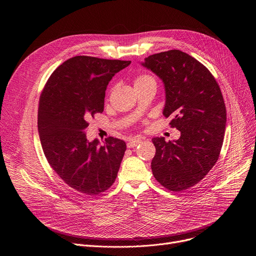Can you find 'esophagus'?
<instances>
[{
    "mask_svg": "<svg viewBox=\"0 0 256 256\" xmlns=\"http://www.w3.org/2000/svg\"><path fill=\"white\" fill-rule=\"evenodd\" d=\"M140 142V138H132L128 142V148L130 149V148H134L136 147V146Z\"/></svg>",
    "mask_w": 256,
    "mask_h": 256,
    "instance_id": "34e87169",
    "label": "esophagus"
}]
</instances>
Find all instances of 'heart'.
<instances>
[{"label":"heart","mask_w":256,"mask_h":256,"mask_svg":"<svg viewBox=\"0 0 256 256\" xmlns=\"http://www.w3.org/2000/svg\"><path fill=\"white\" fill-rule=\"evenodd\" d=\"M150 82H155V80L147 74H140L134 78V87H136V86H142V85H144V84L150 83Z\"/></svg>","instance_id":"heart-1"}]
</instances>
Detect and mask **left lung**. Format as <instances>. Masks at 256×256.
Returning <instances> with one entry per match:
<instances>
[{
	"instance_id": "left-lung-1",
	"label": "left lung",
	"mask_w": 256,
	"mask_h": 256,
	"mask_svg": "<svg viewBox=\"0 0 256 256\" xmlns=\"http://www.w3.org/2000/svg\"><path fill=\"white\" fill-rule=\"evenodd\" d=\"M163 81L164 116L180 132L177 140L154 138L151 167L159 184L180 192L210 172L220 156L226 128L224 98L212 72L192 56L171 50L149 56L142 64Z\"/></svg>"
}]
</instances>
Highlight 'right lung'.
Listing matches in <instances>:
<instances>
[{
  "label": "right lung",
  "mask_w": 256,
  "mask_h": 256,
  "mask_svg": "<svg viewBox=\"0 0 256 256\" xmlns=\"http://www.w3.org/2000/svg\"><path fill=\"white\" fill-rule=\"evenodd\" d=\"M130 60L77 56L58 66L40 99L38 132L54 172L81 194L97 196L110 188L126 150L124 140L109 136L103 146L86 136L87 122L104 109L106 87Z\"/></svg>",
  "instance_id": "1"
}]
</instances>
